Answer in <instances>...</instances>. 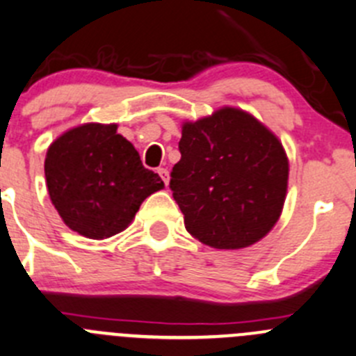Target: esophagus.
I'll list each match as a JSON object with an SVG mask.
<instances>
[{"instance_id": "obj_1", "label": "esophagus", "mask_w": 356, "mask_h": 356, "mask_svg": "<svg viewBox=\"0 0 356 356\" xmlns=\"http://www.w3.org/2000/svg\"><path fill=\"white\" fill-rule=\"evenodd\" d=\"M157 172H159V176H161V178H162V181H164V184L168 185L169 184V172H168V169L159 168Z\"/></svg>"}]
</instances>
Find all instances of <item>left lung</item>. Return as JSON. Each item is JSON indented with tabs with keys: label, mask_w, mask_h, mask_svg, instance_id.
Wrapping results in <instances>:
<instances>
[{
	"label": "left lung",
	"mask_w": 356,
	"mask_h": 356,
	"mask_svg": "<svg viewBox=\"0 0 356 356\" xmlns=\"http://www.w3.org/2000/svg\"><path fill=\"white\" fill-rule=\"evenodd\" d=\"M178 148L169 188L195 239L239 250L273 229L285 202L289 159L262 122L225 106L185 122Z\"/></svg>",
	"instance_id": "left-lung-1"
}]
</instances>
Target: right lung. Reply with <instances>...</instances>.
Masks as SVG:
<instances>
[{"label": "right lung", "instance_id": "add662e5", "mask_svg": "<svg viewBox=\"0 0 356 356\" xmlns=\"http://www.w3.org/2000/svg\"><path fill=\"white\" fill-rule=\"evenodd\" d=\"M45 180L63 222L90 239L124 231L141 202L164 187L117 124H83L57 138L47 150Z\"/></svg>", "mask_w": 356, "mask_h": 356}]
</instances>
